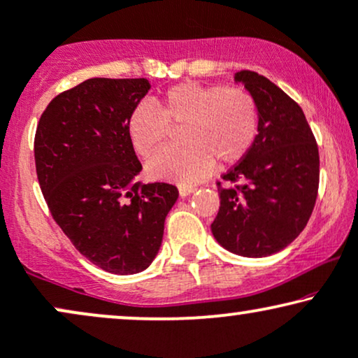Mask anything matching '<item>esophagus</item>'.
<instances>
[{
	"label": "esophagus",
	"instance_id": "esophagus-1",
	"mask_svg": "<svg viewBox=\"0 0 358 358\" xmlns=\"http://www.w3.org/2000/svg\"><path fill=\"white\" fill-rule=\"evenodd\" d=\"M193 192H194L193 187H188V185H178L180 196H188V194H192Z\"/></svg>",
	"mask_w": 358,
	"mask_h": 358
}]
</instances>
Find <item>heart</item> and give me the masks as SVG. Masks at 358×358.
Instances as JSON below:
<instances>
[{
    "instance_id": "b5f03b06",
    "label": "heart",
    "mask_w": 358,
    "mask_h": 358,
    "mask_svg": "<svg viewBox=\"0 0 358 358\" xmlns=\"http://www.w3.org/2000/svg\"><path fill=\"white\" fill-rule=\"evenodd\" d=\"M171 127H182V147L158 152L147 162L155 180L193 185L215 165H231L250 152L257 134V108L250 94L224 85L182 83L162 96L158 108L140 103L127 122L135 150L150 157L165 143Z\"/></svg>"
}]
</instances>
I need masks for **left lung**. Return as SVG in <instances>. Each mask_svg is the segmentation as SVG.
Masks as SVG:
<instances>
[{"instance_id":"8db88e82","label":"left lung","mask_w":358,"mask_h":358,"mask_svg":"<svg viewBox=\"0 0 358 358\" xmlns=\"http://www.w3.org/2000/svg\"><path fill=\"white\" fill-rule=\"evenodd\" d=\"M256 103L257 135L250 152L223 180L211 233L244 257L275 255L299 236L319 188V148L302 108L268 78L234 74Z\"/></svg>"}]
</instances>
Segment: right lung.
Listing matches in <instances>:
<instances>
[{"instance_id": "obj_1", "label": "right lung", "mask_w": 358, "mask_h": 358, "mask_svg": "<svg viewBox=\"0 0 358 358\" xmlns=\"http://www.w3.org/2000/svg\"><path fill=\"white\" fill-rule=\"evenodd\" d=\"M150 87L143 78L87 79L54 97L36 130V173L54 221L112 274L152 264L178 198L173 185L134 182L142 165L127 122Z\"/></svg>"}]
</instances>
